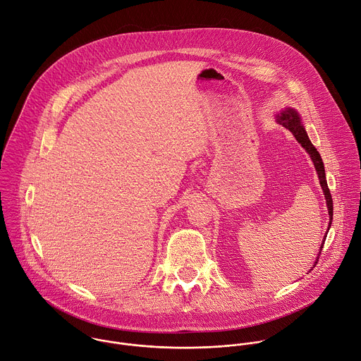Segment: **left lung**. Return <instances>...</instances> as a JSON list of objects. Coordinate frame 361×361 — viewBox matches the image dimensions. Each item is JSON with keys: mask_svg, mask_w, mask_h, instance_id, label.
<instances>
[{"mask_svg": "<svg viewBox=\"0 0 361 361\" xmlns=\"http://www.w3.org/2000/svg\"><path fill=\"white\" fill-rule=\"evenodd\" d=\"M276 122L279 125H282L283 128L289 129L292 132V135L295 136V139L300 143V146L309 153L312 161H313V166L316 169V173H317V177H319V183H320V187L323 190V194H324V198H326V205H327V209H329V228H330V224H331V219H333V200H331V194H330V190L327 187V181H326V173H324V164L322 161V157L319 154V152L316 150V147L312 145L306 130H305V126H303V122L300 118V114L293 109V107H285L281 110V113L276 114ZM329 232V229H327ZM326 239V236L323 238ZM323 244L324 241L320 245V251L323 248ZM320 254V252H319ZM319 258L316 259L314 265L317 264ZM313 265V267H314Z\"/></svg>", "mask_w": 361, "mask_h": 361, "instance_id": "8db88e82", "label": "left lung"}]
</instances>
